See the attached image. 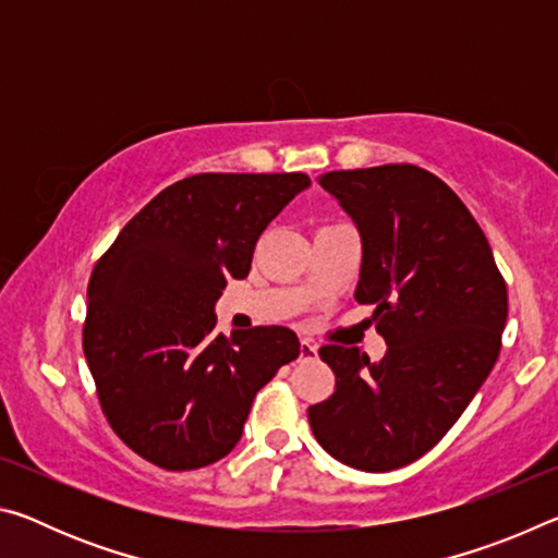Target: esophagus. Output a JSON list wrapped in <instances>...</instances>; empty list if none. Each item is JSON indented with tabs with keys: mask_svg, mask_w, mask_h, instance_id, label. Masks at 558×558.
<instances>
[{
	"mask_svg": "<svg viewBox=\"0 0 558 558\" xmlns=\"http://www.w3.org/2000/svg\"><path fill=\"white\" fill-rule=\"evenodd\" d=\"M313 359H317V344L310 339H300V362H313Z\"/></svg>",
	"mask_w": 558,
	"mask_h": 558,
	"instance_id": "obj_1",
	"label": "esophagus"
}]
</instances>
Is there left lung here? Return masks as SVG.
Masks as SVG:
<instances>
[{
  "mask_svg": "<svg viewBox=\"0 0 558 558\" xmlns=\"http://www.w3.org/2000/svg\"><path fill=\"white\" fill-rule=\"evenodd\" d=\"M362 235L354 298L374 305L381 362L327 344L335 393L310 405L319 446L349 468L409 465L452 428L493 372L507 323V286L468 206L413 165L319 177Z\"/></svg>",
  "mask_w": 558,
  "mask_h": 558,
  "instance_id": "obj_1",
  "label": "left lung"
}]
</instances>
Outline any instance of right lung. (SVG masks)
<instances>
[{"mask_svg": "<svg viewBox=\"0 0 558 558\" xmlns=\"http://www.w3.org/2000/svg\"><path fill=\"white\" fill-rule=\"evenodd\" d=\"M310 186L290 174H194L159 192L88 282L83 352L100 409L137 456L196 470L229 456L253 399L300 354L288 327L216 335L226 280H243L268 223Z\"/></svg>", "mask_w": 558, "mask_h": 558, "instance_id": "add662e5", "label": "right lung"}]
</instances>
